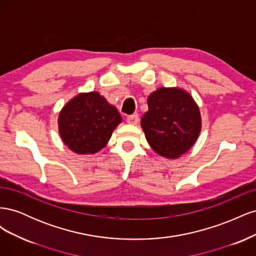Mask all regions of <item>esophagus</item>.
<instances>
[{
  "label": "esophagus",
  "mask_w": 256,
  "mask_h": 256,
  "mask_svg": "<svg viewBox=\"0 0 256 256\" xmlns=\"http://www.w3.org/2000/svg\"><path fill=\"white\" fill-rule=\"evenodd\" d=\"M138 122V114H134V115H129L127 118V122L131 124V125H136Z\"/></svg>",
  "instance_id": "1"
}]
</instances>
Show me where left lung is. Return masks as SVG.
Wrapping results in <instances>:
<instances>
[{
    "label": "left lung",
    "instance_id": "obj_1",
    "mask_svg": "<svg viewBox=\"0 0 256 256\" xmlns=\"http://www.w3.org/2000/svg\"><path fill=\"white\" fill-rule=\"evenodd\" d=\"M148 111L141 118L147 142L160 156L176 159L198 140L202 120L189 92L178 88H159L147 98Z\"/></svg>",
    "mask_w": 256,
    "mask_h": 256
}]
</instances>
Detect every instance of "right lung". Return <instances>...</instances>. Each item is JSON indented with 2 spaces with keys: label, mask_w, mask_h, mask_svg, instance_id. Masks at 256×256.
<instances>
[{
  "label": "right lung",
  "mask_w": 256,
  "mask_h": 256,
  "mask_svg": "<svg viewBox=\"0 0 256 256\" xmlns=\"http://www.w3.org/2000/svg\"><path fill=\"white\" fill-rule=\"evenodd\" d=\"M120 122L118 109L99 92H82L69 100L60 112L58 132L72 152L95 154L109 142Z\"/></svg>",
  "instance_id": "obj_1"
}]
</instances>
